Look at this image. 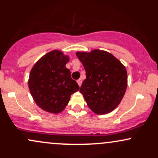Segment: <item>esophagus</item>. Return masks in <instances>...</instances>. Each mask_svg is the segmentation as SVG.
Masks as SVG:
<instances>
[{
    "instance_id": "34e87169",
    "label": "esophagus",
    "mask_w": 158,
    "mask_h": 158,
    "mask_svg": "<svg viewBox=\"0 0 158 158\" xmlns=\"http://www.w3.org/2000/svg\"><path fill=\"white\" fill-rule=\"evenodd\" d=\"M81 82H82V81H81V79H78V80H77V83H78V85H79V87H81Z\"/></svg>"
}]
</instances>
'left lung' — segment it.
Here are the masks:
<instances>
[{
    "label": "left lung",
    "mask_w": 158,
    "mask_h": 158,
    "mask_svg": "<svg viewBox=\"0 0 158 158\" xmlns=\"http://www.w3.org/2000/svg\"><path fill=\"white\" fill-rule=\"evenodd\" d=\"M77 56L86 72L79 92L94 113H110L119 106L126 93V67L111 53L98 49L77 52Z\"/></svg>",
    "instance_id": "obj_1"
}]
</instances>
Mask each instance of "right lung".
I'll return each instance as SVG.
<instances>
[{
	"mask_svg": "<svg viewBox=\"0 0 158 158\" xmlns=\"http://www.w3.org/2000/svg\"><path fill=\"white\" fill-rule=\"evenodd\" d=\"M69 56L61 50L48 52L35 62L30 73L28 87L37 106L45 111L59 114L64 110L70 96L79 90L66 68Z\"/></svg>",
	"mask_w": 158,
	"mask_h": 158,
	"instance_id": "add662e5",
	"label": "right lung"
}]
</instances>
